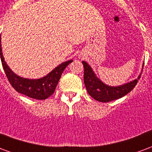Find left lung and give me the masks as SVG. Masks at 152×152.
Wrapping results in <instances>:
<instances>
[{"mask_svg":"<svg viewBox=\"0 0 152 152\" xmlns=\"http://www.w3.org/2000/svg\"><path fill=\"white\" fill-rule=\"evenodd\" d=\"M84 66V83L86 87V89L89 94L92 98L102 102H107L121 99L127 94L130 92L137 85V80L140 79V75L137 79L132 80L130 82L124 84L120 86H109L102 82L96 76L95 73L91 68L88 63L82 61ZM143 67V66H142Z\"/></svg>","mask_w":152,"mask_h":152,"instance_id":"1","label":"left lung"}]
</instances>
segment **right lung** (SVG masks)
<instances>
[{
  "instance_id": "1",
  "label": "right lung",
  "mask_w": 152,
  "mask_h": 152,
  "mask_svg": "<svg viewBox=\"0 0 152 152\" xmlns=\"http://www.w3.org/2000/svg\"><path fill=\"white\" fill-rule=\"evenodd\" d=\"M0 37V56L1 60L2 66L5 71V75L8 78L9 82L12 87L22 94L28 96L31 99L44 100L53 94L56 86L58 83L60 77L62 76L64 69L72 62V60H68L56 66L54 69L47 76L40 79H27L23 78L12 72V70L5 63L1 49V41Z\"/></svg>"
}]
</instances>
